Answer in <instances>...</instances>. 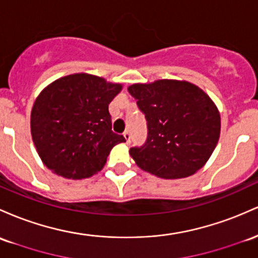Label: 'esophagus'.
<instances>
[{
  "instance_id": "obj_1",
  "label": "esophagus",
  "mask_w": 258,
  "mask_h": 258,
  "mask_svg": "<svg viewBox=\"0 0 258 258\" xmlns=\"http://www.w3.org/2000/svg\"><path fill=\"white\" fill-rule=\"evenodd\" d=\"M123 137H124V140H126L127 144L131 142V134H130V131H124L123 132Z\"/></svg>"
}]
</instances>
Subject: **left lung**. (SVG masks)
I'll list each match as a JSON object with an SVG mask.
<instances>
[{
	"instance_id": "obj_1",
	"label": "left lung",
	"mask_w": 258,
	"mask_h": 258,
	"mask_svg": "<svg viewBox=\"0 0 258 258\" xmlns=\"http://www.w3.org/2000/svg\"><path fill=\"white\" fill-rule=\"evenodd\" d=\"M146 115L148 138L130 149L141 169L161 179H182L206 165L220 136V114L196 84L158 79L127 88Z\"/></svg>"
}]
</instances>
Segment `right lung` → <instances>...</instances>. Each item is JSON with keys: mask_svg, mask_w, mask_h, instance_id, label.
I'll return each instance as SVG.
<instances>
[{"mask_svg": "<svg viewBox=\"0 0 258 258\" xmlns=\"http://www.w3.org/2000/svg\"><path fill=\"white\" fill-rule=\"evenodd\" d=\"M122 84L89 73L64 76L41 90L34 101L30 132L42 163L66 179L98 174L110 151L126 142L111 130L109 104Z\"/></svg>", "mask_w": 258, "mask_h": 258, "instance_id": "1", "label": "right lung"}]
</instances>
